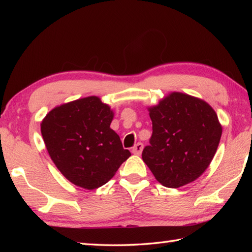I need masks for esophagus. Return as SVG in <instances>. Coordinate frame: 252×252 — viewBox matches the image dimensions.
<instances>
[{
  "instance_id": "1",
  "label": "esophagus",
  "mask_w": 252,
  "mask_h": 252,
  "mask_svg": "<svg viewBox=\"0 0 252 252\" xmlns=\"http://www.w3.org/2000/svg\"><path fill=\"white\" fill-rule=\"evenodd\" d=\"M143 151V144L142 143H137L134 145V147L132 148V153L134 155H141Z\"/></svg>"
}]
</instances>
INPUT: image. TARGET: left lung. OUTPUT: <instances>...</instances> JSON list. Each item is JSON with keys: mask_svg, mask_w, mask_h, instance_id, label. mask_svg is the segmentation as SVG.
<instances>
[{"mask_svg": "<svg viewBox=\"0 0 252 252\" xmlns=\"http://www.w3.org/2000/svg\"><path fill=\"white\" fill-rule=\"evenodd\" d=\"M151 145L142 158L165 187L179 189L197 180L215 157L222 126L212 107L198 97L172 92L148 107Z\"/></svg>", "mask_w": 252, "mask_h": 252, "instance_id": "left-lung-1", "label": "left lung"}]
</instances>
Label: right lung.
Listing matches in <instances>:
<instances>
[{"instance_id": "obj_1", "label": "right lung", "mask_w": 252, "mask_h": 252, "mask_svg": "<svg viewBox=\"0 0 252 252\" xmlns=\"http://www.w3.org/2000/svg\"><path fill=\"white\" fill-rule=\"evenodd\" d=\"M114 111L97 96L53 108L41 133L53 162L72 184L95 189L106 184L131 156L110 129Z\"/></svg>"}]
</instances>
